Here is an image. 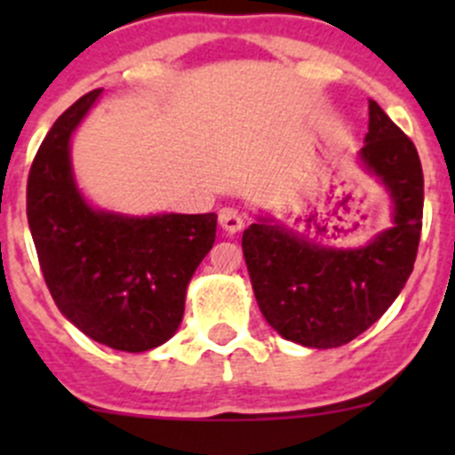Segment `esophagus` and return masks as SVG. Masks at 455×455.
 Segmentation results:
<instances>
[{
    "label": "esophagus",
    "instance_id": "1",
    "mask_svg": "<svg viewBox=\"0 0 455 455\" xmlns=\"http://www.w3.org/2000/svg\"><path fill=\"white\" fill-rule=\"evenodd\" d=\"M220 227L233 235V233H237L244 227V218L235 209H222L220 211Z\"/></svg>",
    "mask_w": 455,
    "mask_h": 455
}]
</instances>
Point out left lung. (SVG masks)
<instances>
[{
	"label": "left lung",
	"instance_id": "left-lung-1",
	"mask_svg": "<svg viewBox=\"0 0 455 455\" xmlns=\"http://www.w3.org/2000/svg\"><path fill=\"white\" fill-rule=\"evenodd\" d=\"M361 160L387 187L394 227L363 249L334 251L259 218L242 235L255 299L288 341L339 347L392 306L414 270L423 231V167L410 136L370 100Z\"/></svg>",
	"mask_w": 455,
	"mask_h": 455
}]
</instances>
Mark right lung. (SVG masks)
Instances as JSON below:
<instances>
[{
    "instance_id": "obj_1",
    "label": "right lung",
    "mask_w": 455,
    "mask_h": 455,
    "mask_svg": "<svg viewBox=\"0 0 455 455\" xmlns=\"http://www.w3.org/2000/svg\"><path fill=\"white\" fill-rule=\"evenodd\" d=\"M99 96H81L41 142L26 213L57 308L103 346L147 352L180 325L187 286L213 246L218 215L127 218L92 209L72 178L70 136Z\"/></svg>"
}]
</instances>
